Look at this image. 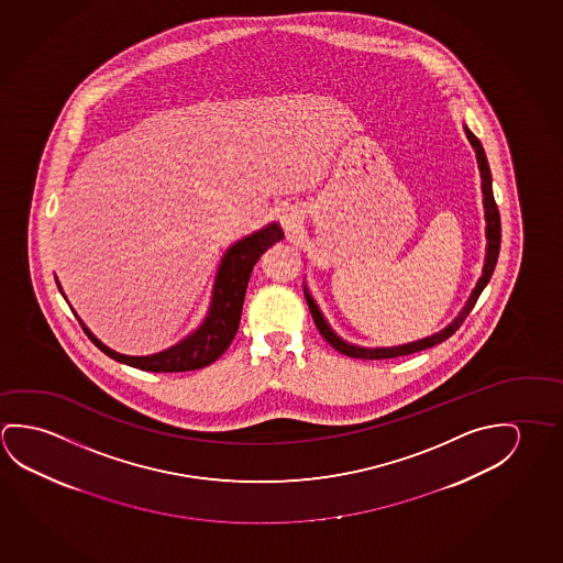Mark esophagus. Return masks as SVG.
<instances>
[{
    "label": "esophagus",
    "instance_id": "esophagus-1",
    "mask_svg": "<svg viewBox=\"0 0 563 563\" xmlns=\"http://www.w3.org/2000/svg\"><path fill=\"white\" fill-rule=\"evenodd\" d=\"M301 221H303V213H301L299 209H291V211H287V213L282 217V223H284V229H286L287 232H295V229H299Z\"/></svg>",
    "mask_w": 563,
    "mask_h": 563
}]
</instances>
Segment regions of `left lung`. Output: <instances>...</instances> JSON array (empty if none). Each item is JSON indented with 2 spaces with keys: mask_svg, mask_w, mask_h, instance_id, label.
I'll return each mask as SVG.
<instances>
[{
  "mask_svg": "<svg viewBox=\"0 0 563 563\" xmlns=\"http://www.w3.org/2000/svg\"><path fill=\"white\" fill-rule=\"evenodd\" d=\"M464 131L465 136H467V141H470V144L473 146V151H475L477 168H479V176H482L483 211H485V239H487L482 276L477 279L475 287H473V291L470 294V297H467V301H465L464 307H462V311L457 312L454 317V321L448 322L446 327H444L442 331L434 332V334L424 336V339L412 340V342H407V344H399V346H375V349L374 346H357V344H352L349 340L342 339L339 332L334 331L331 324H329L327 317L322 314L321 307H319L317 301H314V297H312L311 291H309L307 284H303L305 299H307V305H309L312 321H314L317 329L321 332L322 339L327 340V342L331 344L332 349L339 350L340 354H344V356L350 357H360V360H385V357L407 356V354H415V352H420V350L432 349V346H437L440 342H444V340L450 339V336H452V334L462 327V322L465 321V317L472 312L473 305L477 303V299H479V295H482L483 289H485V286L489 284L493 272H495V264H497V258H499V209H497L495 197H493L492 170H489V164H487V156H485L482 143H479V139H477V136L467 129V125H464Z\"/></svg>",
  "mask_w": 563,
  "mask_h": 563,
  "instance_id": "left-lung-1",
  "label": "left lung"
}]
</instances>
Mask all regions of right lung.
I'll return each mask as SVG.
<instances>
[{
	"label": "right lung",
	"instance_id": "1",
	"mask_svg": "<svg viewBox=\"0 0 563 563\" xmlns=\"http://www.w3.org/2000/svg\"><path fill=\"white\" fill-rule=\"evenodd\" d=\"M284 239V231L279 223H268L258 231L246 234L241 241L231 244L224 251L223 258L219 262V268L214 274L213 291H211V303L207 309L206 319L197 327L196 331L189 332L188 336L176 342L170 349L162 350L148 356H126L121 352L106 346L93 332L78 317L81 329L90 336L91 342L98 346L103 354L113 357L126 366L139 367L144 372H191L199 367L213 364L214 360L223 356L224 350L231 346L234 334L239 331L241 322L242 303L249 287L252 268L258 262L260 256L274 246L276 242ZM58 289L64 295L60 282ZM66 299V295H64ZM68 303V299H66Z\"/></svg>",
	"mask_w": 563,
	"mask_h": 563
}]
</instances>
